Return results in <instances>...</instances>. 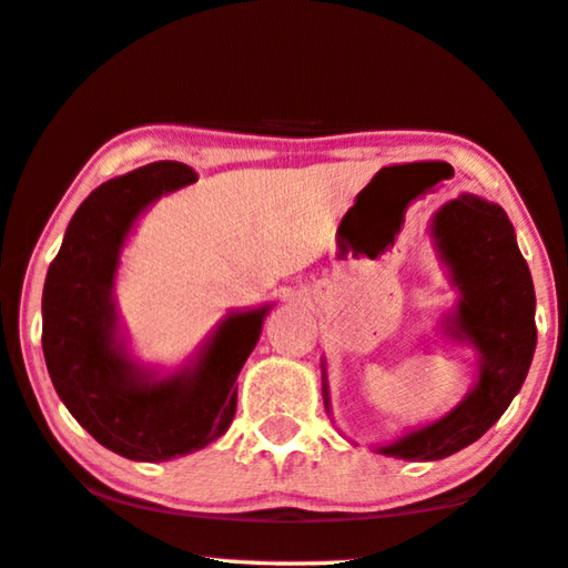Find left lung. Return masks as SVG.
Returning <instances> with one entry per match:
<instances>
[{
    "mask_svg": "<svg viewBox=\"0 0 568 568\" xmlns=\"http://www.w3.org/2000/svg\"><path fill=\"white\" fill-rule=\"evenodd\" d=\"M429 237L460 293L439 321V331L475 351L478 376L443 417L374 447L379 455L412 463L443 460L480 439L520 392L536 351L534 281L503 206L478 194H460L435 212ZM321 379L331 414L326 358H321Z\"/></svg>",
    "mask_w": 568,
    "mask_h": 568,
    "instance_id": "1",
    "label": "left lung"
}]
</instances>
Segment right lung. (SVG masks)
Here are the masks:
<instances>
[{
  "label": "right lung",
  "instance_id": "1",
  "mask_svg": "<svg viewBox=\"0 0 568 568\" xmlns=\"http://www.w3.org/2000/svg\"><path fill=\"white\" fill-rule=\"evenodd\" d=\"M194 182L179 161L108 179L78 206L44 277L42 351L52 386L80 427L136 463L196 453L230 429L235 382L273 308L230 311L174 372L131 354L113 293L123 247L151 204Z\"/></svg>",
  "mask_w": 568,
  "mask_h": 568
}]
</instances>
